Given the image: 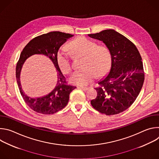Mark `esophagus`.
<instances>
[{"label": "esophagus", "mask_w": 159, "mask_h": 159, "mask_svg": "<svg viewBox=\"0 0 159 159\" xmlns=\"http://www.w3.org/2000/svg\"><path fill=\"white\" fill-rule=\"evenodd\" d=\"M78 88L79 89H81L82 90H84V91H86V90H89V87H83V86H78Z\"/></svg>", "instance_id": "obj_1"}]
</instances>
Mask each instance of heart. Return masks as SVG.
<instances>
[{"instance_id":"heart-1","label":"heart","mask_w":159,"mask_h":159,"mask_svg":"<svg viewBox=\"0 0 159 159\" xmlns=\"http://www.w3.org/2000/svg\"><path fill=\"white\" fill-rule=\"evenodd\" d=\"M71 54L75 58L83 57L82 69L75 71L70 77L72 83L85 85L96 78L98 74L106 73L111 64V53L103 45H98L94 41L84 36L79 37L70 42ZM57 61L63 74H69L72 69V60L67 50L63 47L57 54Z\"/></svg>"}]
</instances>
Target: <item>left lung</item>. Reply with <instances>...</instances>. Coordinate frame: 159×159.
<instances>
[{
  "mask_svg": "<svg viewBox=\"0 0 159 159\" xmlns=\"http://www.w3.org/2000/svg\"><path fill=\"white\" fill-rule=\"evenodd\" d=\"M89 37L102 41L111 53V65L106 75L95 88L98 96L93 107L106 115L127 109L137 99L144 82L140 54L135 45L114 30H106Z\"/></svg>",
  "mask_w": 159,
  "mask_h": 159,
  "instance_id": "8db88e82",
  "label": "left lung"
}]
</instances>
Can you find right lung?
<instances>
[{"label": "right lung", "instance_id": "right-lung-1", "mask_svg": "<svg viewBox=\"0 0 159 159\" xmlns=\"http://www.w3.org/2000/svg\"><path fill=\"white\" fill-rule=\"evenodd\" d=\"M74 35L60 31H53L37 36L31 40L22 50L16 69V77L20 93L27 105L36 112L52 115L65 107L69 100V95L75 86L67 84L57 61V54L61 45ZM34 54H42L49 58L57 70V83L48 95L31 98L24 92L20 81V72L25 61Z\"/></svg>", "mask_w": 159, "mask_h": 159}]
</instances>
